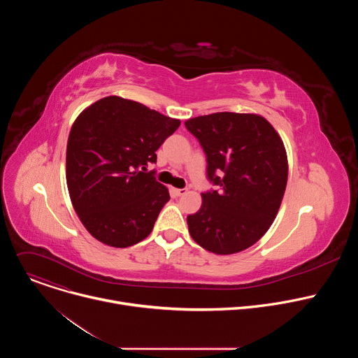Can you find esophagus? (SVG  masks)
I'll return each instance as SVG.
<instances>
[{"mask_svg": "<svg viewBox=\"0 0 358 358\" xmlns=\"http://www.w3.org/2000/svg\"><path fill=\"white\" fill-rule=\"evenodd\" d=\"M187 192V188H171V194L174 195V196H181V195H184Z\"/></svg>", "mask_w": 358, "mask_h": 358, "instance_id": "esophagus-1", "label": "esophagus"}]
</instances>
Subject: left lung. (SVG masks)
Returning <instances> with one entry per match:
<instances>
[{
  "instance_id": "8db88e82",
  "label": "left lung",
  "mask_w": 358,
  "mask_h": 358,
  "mask_svg": "<svg viewBox=\"0 0 358 358\" xmlns=\"http://www.w3.org/2000/svg\"><path fill=\"white\" fill-rule=\"evenodd\" d=\"M207 156V177L218 187L202 192L187 217L192 239L217 255L258 242L276 218L287 182L282 138L258 115L221 112L185 122Z\"/></svg>"
}]
</instances>
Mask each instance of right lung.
Wrapping results in <instances>:
<instances>
[{
	"label": "right lung",
	"mask_w": 358,
	"mask_h": 358,
	"mask_svg": "<svg viewBox=\"0 0 358 358\" xmlns=\"http://www.w3.org/2000/svg\"><path fill=\"white\" fill-rule=\"evenodd\" d=\"M180 120L138 101L108 96L75 120L66 147V184L72 206L97 241L131 246L150 235L170 199L155 171L156 151Z\"/></svg>",
	"instance_id": "obj_1"
}]
</instances>
